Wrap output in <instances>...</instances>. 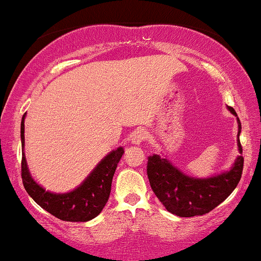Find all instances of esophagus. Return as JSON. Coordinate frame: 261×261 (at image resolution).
<instances>
[{
  "label": "esophagus",
  "mask_w": 261,
  "mask_h": 261,
  "mask_svg": "<svg viewBox=\"0 0 261 261\" xmlns=\"http://www.w3.org/2000/svg\"><path fill=\"white\" fill-rule=\"evenodd\" d=\"M146 136H147V134H146L145 130H136L133 134V139H131V142H133V145L140 146L141 143H142L143 141L146 140Z\"/></svg>",
  "instance_id": "obj_1"
}]
</instances>
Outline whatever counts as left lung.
I'll return each mask as SVG.
<instances>
[{
    "label": "left lung",
    "mask_w": 261,
    "mask_h": 261,
    "mask_svg": "<svg viewBox=\"0 0 261 261\" xmlns=\"http://www.w3.org/2000/svg\"><path fill=\"white\" fill-rule=\"evenodd\" d=\"M228 110L237 116L238 122V145L239 155L228 170L207 178H195L187 175L176 168L167 158L160 154L149 155L147 161V175L149 184L155 196L163 203L170 214L179 217L202 216L211 210L217 207L228 197L241 180L243 172L244 158L242 155L239 135L242 131L241 120L233 108Z\"/></svg>",
    "instance_id": "8db88e82"
}]
</instances>
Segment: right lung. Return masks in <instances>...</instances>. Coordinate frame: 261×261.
Masks as SVG:
<instances>
[{"instance_id": "1", "label": "right lung", "mask_w": 261, "mask_h": 261, "mask_svg": "<svg viewBox=\"0 0 261 261\" xmlns=\"http://www.w3.org/2000/svg\"><path fill=\"white\" fill-rule=\"evenodd\" d=\"M24 119L20 122L22 140V179L28 195L45 211L67 222H87L100 214L109 199L112 181L124 148L118 147L108 153L89 175L68 193H51L33 179L24 153Z\"/></svg>"}]
</instances>
